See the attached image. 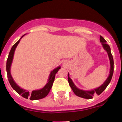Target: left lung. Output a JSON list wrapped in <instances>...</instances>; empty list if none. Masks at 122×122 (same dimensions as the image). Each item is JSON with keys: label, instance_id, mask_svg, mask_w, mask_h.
<instances>
[{"label": "left lung", "instance_id": "1", "mask_svg": "<svg viewBox=\"0 0 122 122\" xmlns=\"http://www.w3.org/2000/svg\"><path fill=\"white\" fill-rule=\"evenodd\" d=\"M100 42L101 43V45L103 46V48H104V49L107 52L109 59L110 60V66H111L109 76L107 77V78L106 79V80L104 81V82L103 83V84H102L101 86L98 87V88L93 89V90H81V89H78V88L75 86V84H74V82H73L71 79L70 77V74L68 73V80L69 84H70V86L71 87L72 90H73V92H74V94L76 95H77V97L83 98L92 99L93 98V97L94 95L97 94L98 95H99L101 94V93L105 90L106 88L107 87V86H108L110 82H111V81L113 73H114V59H113L111 51V48H110V46L106 43V41L104 40V38L103 36H100Z\"/></svg>", "mask_w": 122, "mask_h": 122}]
</instances>
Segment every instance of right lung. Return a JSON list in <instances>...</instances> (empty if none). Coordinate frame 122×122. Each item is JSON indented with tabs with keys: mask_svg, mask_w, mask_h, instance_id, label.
<instances>
[{
	"mask_svg": "<svg viewBox=\"0 0 122 122\" xmlns=\"http://www.w3.org/2000/svg\"><path fill=\"white\" fill-rule=\"evenodd\" d=\"M25 35H22L21 38L18 41L12 46V48L11 49L10 51L9 55H8V59H7V61H6V72H7V77L8 79V81H9L10 84L11 86L13 89L18 94L21 95L22 97L25 98H30V100H40V99H42L45 98V97L48 95L49 93V91H50L51 89L52 88V86L53 84V82L54 81L55 76H56V73H57L58 71L60 69V66H57L55 69H54L51 72L49 76V78L46 84L44 86L42 89H39V90H34L32 92L27 91L26 90L22 89L19 87L16 83L14 81L13 78L11 74V66L12 64L13 60L14 54H15V49L16 48L17 46L19 44V41L21 40V39Z\"/></svg>",
	"mask_w": 122,
	"mask_h": 122,
	"instance_id": "obj_1",
	"label": "right lung"
}]
</instances>
